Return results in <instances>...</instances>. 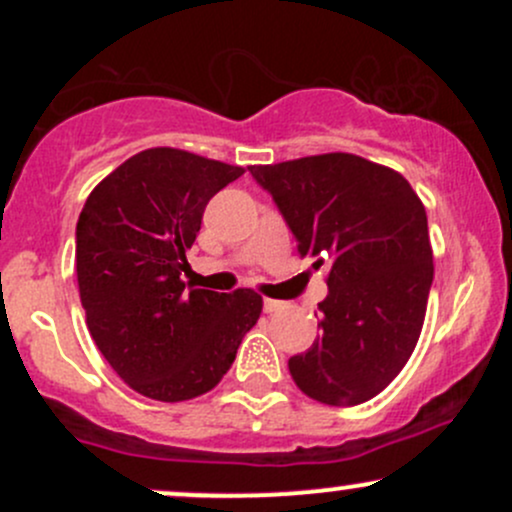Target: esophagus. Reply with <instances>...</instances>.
I'll return each instance as SVG.
<instances>
[{
    "mask_svg": "<svg viewBox=\"0 0 512 512\" xmlns=\"http://www.w3.org/2000/svg\"><path fill=\"white\" fill-rule=\"evenodd\" d=\"M262 307H265L267 314H272V312H280V309L285 307V304L277 302V299H265V302H262Z\"/></svg>",
    "mask_w": 512,
    "mask_h": 512,
    "instance_id": "obj_1",
    "label": "esophagus"
}]
</instances>
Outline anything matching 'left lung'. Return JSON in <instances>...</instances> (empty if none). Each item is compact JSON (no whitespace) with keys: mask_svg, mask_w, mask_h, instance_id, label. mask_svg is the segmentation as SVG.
<instances>
[{"mask_svg":"<svg viewBox=\"0 0 512 512\" xmlns=\"http://www.w3.org/2000/svg\"><path fill=\"white\" fill-rule=\"evenodd\" d=\"M250 173L275 200L299 257L329 265L319 337L289 359L294 384L329 406L374 399L404 369L426 317V208L404 175L352 153L250 165Z\"/></svg>","mask_w":512,"mask_h":512,"instance_id":"left-lung-1","label":"left lung"}]
</instances>
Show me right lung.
Listing matches in <instances>:
<instances>
[{"label": "right lung", "instance_id": "right-lung-1", "mask_svg": "<svg viewBox=\"0 0 512 512\" xmlns=\"http://www.w3.org/2000/svg\"><path fill=\"white\" fill-rule=\"evenodd\" d=\"M245 170L148 148L96 185L76 223V275L96 347L138 394L188 401L223 379L262 297L183 282L205 205Z\"/></svg>", "mask_w": 512, "mask_h": 512}]
</instances>
